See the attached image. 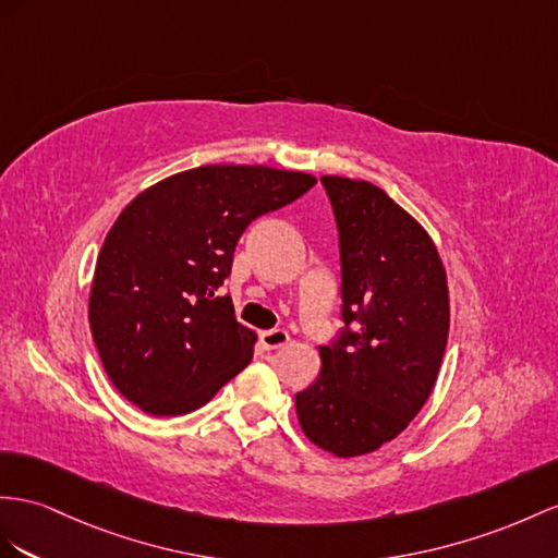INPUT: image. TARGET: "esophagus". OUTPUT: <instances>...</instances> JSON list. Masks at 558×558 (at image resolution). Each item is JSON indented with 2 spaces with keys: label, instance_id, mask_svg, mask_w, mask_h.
<instances>
[{
  "label": "esophagus",
  "instance_id": "34e87169",
  "mask_svg": "<svg viewBox=\"0 0 558 558\" xmlns=\"http://www.w3.org/2000/svg\"><path fill=\"white\" fill-rule=\"evenodd\" d=\"M259 341H262V347H264L266 351H276V349L288 344L290 335L284 332V330H266V332L259 335Z\"/></svg>",
  "mask_w": 558,
  "mask_h": 558
}]
</instances>
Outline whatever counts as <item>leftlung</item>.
<instances>
[{"label":"left lung","instance_id":"left-lung-1","mask_svg":"<svg viewBox=\"0 0 558 558\" xmlns=\"http://www.w3.org/2000/svg\"><path fill=\"white\" fill-rule=\"evenodd\" d=\"M339 228L341 316L320 375L296 393L304 436L335 457L393 440L432 396L448 344L446 266L426 228L369 181L323 177Z\"/></svg>","mask_w":558,"mask_h":558}]
</instances>
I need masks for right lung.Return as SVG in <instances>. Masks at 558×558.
<instances>
[{"instance_id":"add662e5","label":"right lung","mask_w":558,"mask_h":558,"mask_svg":"<svg viewBox=\"0 0 558 558\" xmlns=\"http://www.w3.org/2000/svg\"><path fill=\"white\" fill-rule=\"evenodd\" d=\"M313 183L306 171L205 165L148 185L120 211L96 259L89 325L126 401L155 417L185 415L250 365L256 335L217 290L242 231Z\"/></svg>"}]
</instances>
